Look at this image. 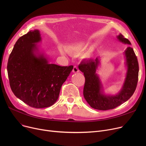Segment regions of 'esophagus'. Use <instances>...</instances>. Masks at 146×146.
I'll list each match as a JSON object with an SVG mask.
<instances>
[{
  "instance_id": "1",
  "label": "esophagus",
  "mask_w": 146,
  "mask_h": 146,
  "mask_svg": "<svg viewBox=\"0 0 146 146\" xmlns=\"http://www.w3.org/2000/svg\"><path fill=\"white\" fill-rule=\"evenodd\" d=\"M79 72V68L77 66H74L73 68V73H78Z\"/></svg>"
}]
</instances>
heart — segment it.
<instances>
[{
	"mask_svg": "<svg viewBox=\"0 0 146 146\" xmlns=\"http://www.w3.org/2000/svg\"><path fill=\"white\" fill-rule=\"evenodd\" d=\"M85 47V42H79L78 44H75L69 46V47L67 48V50L72 52H80L82 50H83ZM62 53L64 54L65 51L62 50ZM86 55L88 56V54H86Z\"/></svg>",
	"mask_w": 146,
	"mask_h": 146,
	"instance_id": "1",
	"label": "heart"
}]
</instances>
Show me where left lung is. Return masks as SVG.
<instances>
[{
	"label": "left lung",
	"mask_w": 146,
	"mask_h": 146,
	"mask_svg": "<svg viewBox=\"0 0 146 146\" xmlns=\"http://www.w3.org/2000/svg\"><path fill=\"white\" fill-rule=\"evenodd\" d=\"M117 38L120 42L131 45L129 41L121 34ZM123 54L127 67L126 76L121 89L115 95L104 93L101 79L96 73L100 64L99 57H96L95 60L83 61L79 65V70L83 73L85 78L83 96L92 108L102 111L112 110L127 101L133 95L138 82L139 63L134 50L131 47H128Z\"/></svg>",
	"instance_id": "1"
}]
</instances>
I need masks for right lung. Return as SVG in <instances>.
Here are the masks:
<instances>
[{"mask_svg":"<svg viewBox=\"0 0 146 146\" xmlns=\"http://www.w3.org/2000/svg\"><path fill=\"white\" fill-rule=\"evenodd\" d=\"M39 30L30 31L20 37L9 56L7 70L14 95L29 106L47 108L57 101L60 89L73 66L51 64L37 44Z\"/></svg>","mask_w":146,"mask_h":146,"instance_id":"right-lung-1","label":"right lung"}]
</instances>
